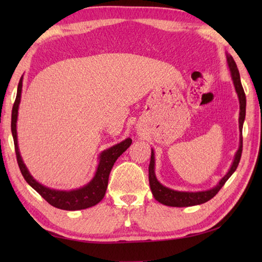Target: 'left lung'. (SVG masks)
<instances>
[{
	"mask_svg": "<svg viewBox=\"0 0 262 262\" xmlns=\"http://www.w3.org/2000/svg\"><path fill=\"white\" fill-rule=\"evenodd\" d=\"M227 58V64H229L231 76L233 80V84H234L235 91L237 93L238 101H240V117H238V128H240V145H238L237 152L235 153L234 161L231 165V169L229 172L222 178L221 181L217 183V185L209 189V190L205 191H196V192H189V191H178L173 190V189H170L165 187L158 181L157 177H155L154 172V165H155V160H154V152L152 151L151 154V162H149L148 166V181H149V187H151V190L154 198L158 200L159 203L171 206V207H188V206H194V205H200L206 202H208L216 193L221 190V188L225 185V182L229 180V178L234 173L236 170L238 162L241 160V154H242V145H243V138H242V128H243V122L246 119V105H247V100H246V93L241 84V79H240V73H238L237 66L234 62V59L231 56V55H226Z\"/></svg>",
	"mask_w": 262,
	"mask_h": 262,
	"instance_id": "1",
	"label": "left lung"
}]
</instances>
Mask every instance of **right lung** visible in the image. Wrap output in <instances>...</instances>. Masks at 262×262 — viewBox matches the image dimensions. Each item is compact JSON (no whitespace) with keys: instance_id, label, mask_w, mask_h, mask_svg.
Returning <instances> with one entry per match:
<instances>
[{"instance_id":"obj_1","label":"right lung","mask_w":262,"mask_h":262,"mask_svg":"<svg viewBox=\"0 0 262 262\" xmlns=\"http://www.w3.org/2000/svg\"><path fill=\"white\" fill-rule=\"evenodd\" d=\"M21 91H22V76L19 81L18 91H16V98L12 108V116H11V132H12L13 141H14V149L18 161L19 168L25 180L46 200L48 204L59 209L64 210H79L85 209L92 206L97 205L101 202L107 190L108 180L110 171L120 155L130 146L132 140L126 138L125 141L116 144L115 146L105 149L99 157V164L93 179L85 185L84 187L75 189V190H55V189L47 188L42 186L33 179V177L29 173L26 164L22 161L20 155L19 146H18V136H16V120H18V109L21 100Z\"/></svg>"}]
</instances>
